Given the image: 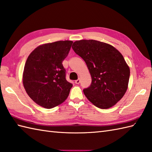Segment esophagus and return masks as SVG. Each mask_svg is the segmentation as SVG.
Returning <instances> with one entry per match:
<instances>
[{
    "label": "esophagus",
    "instance_id": "1",
    "mask_svg": "<svg viewBox=\"0 0 152 152\" xmlns=\"http://www.w3.org/2000/svg\"><path fill=\"white\" fill-rule=\"evenodd\" d=\"M75 84H77V85H79V84L80 83V79H79L76 80L75 81Z\"/></svg>",
    "mask_w": 152,
    "mask_h": 152
}]
</instances>
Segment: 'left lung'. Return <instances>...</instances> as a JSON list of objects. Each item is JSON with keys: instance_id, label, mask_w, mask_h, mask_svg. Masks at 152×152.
<instances>
[{"instance_id": "8db88e82", "label": "left lung", "mask_w": 152, "mask_h": 152, "mask_svg": "<svg viewBox=\"0 0 152 152\" xmlns=\"http://www.w3.org/2000/svg\"><path fill=\"white\" fill-rule=\"evenodd\" d=\"M74 51L85 60L92 78L84 94L96 107L106 109L113 107L126 94L130 69L118 50L113 45L94 39L73 43Z\"/></svg>"}]
</instances>
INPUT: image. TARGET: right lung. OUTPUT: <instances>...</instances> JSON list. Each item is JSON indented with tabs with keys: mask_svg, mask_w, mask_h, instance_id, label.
Returning a JSON list of instances; mask_svg holds the SVG:
<instances>
[{
	"mask_svg": "<svg viewBox=\"0 0 152 152\" xmlns=\"http://www.w3.org/2000/svg\"><path fill=\"white\" fill-rule=\"evenodd\" d=\"M72 43L69 40L45 43L37 47L28 56L23 84L28 96L38 105L52 109L68 97L73 85L66 79L62 62Z\"/></svg>",
	"mask_w": 152,
	"mask_h": 152,
	"instance_id": "right-lung-1",
	"label": "right lung"
}]
</instances>
